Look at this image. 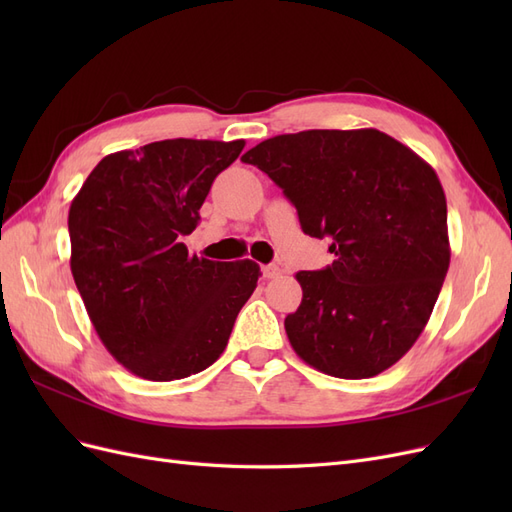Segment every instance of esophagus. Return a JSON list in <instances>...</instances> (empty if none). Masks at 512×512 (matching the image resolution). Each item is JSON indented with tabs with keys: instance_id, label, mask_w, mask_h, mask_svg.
Returning a JSON list of instances; mask_svg holds the SVG:
<instances>
[{
	"instance_id": "1",
	"label": "esophagus",
	"mask_w": 512,
	"mask_h": 512,
	"mask_svg": "<svg viewBox=\"0 0 512 512\" xmlns=\"http://www.w3.org/2000/svg\"><path fill=\"white\" fill-rule=\"evenodd\" d=\"M262 275H265L267 280H273V277L282 275V269L277 267V265H265V267H262Z\"/></svg>"
}]
</instances>
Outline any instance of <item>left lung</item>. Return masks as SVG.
Listing matches in <instances>:
<instances>
[{"mask_svg": "<svg viewBox=\"0 0 512 512\" xmlns=\"http://www.w3.org/2000/svg\"><path fill=\"white\" fill-rule=\"evenodd\" d=\"M297 207L333 265L299 271L284 327L301 359L344 380L382 374L423 333L451 262L442 183L421 156L374 128L267 138L241 158Z\"/></svg>", "mask_w": 512, "mask_h": 512, "instance_id": "1", "label": "left lung"}]
</instances>
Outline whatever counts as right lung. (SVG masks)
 Instances as JSON below:
<instances>
[{"label":"right lung","instance_id":"add662e5","mask_svg":"<svg viewBox=\"0 0 512 512\" xmlns=\"http://www.w3.org/2000/svg\"><path fill=\"white\" fill-rule=\"evenodd\" d=\"M243 147L170 138L117 151L72 200L74 284L104 348L138 378L181 380L218 361L262 275L254 260L190 256L181 241Z\"/></svg>","mask_w":512,"mask_h":512}]
</instances>
